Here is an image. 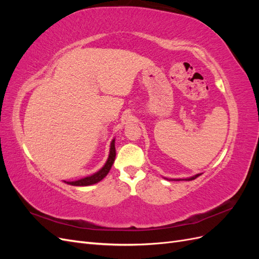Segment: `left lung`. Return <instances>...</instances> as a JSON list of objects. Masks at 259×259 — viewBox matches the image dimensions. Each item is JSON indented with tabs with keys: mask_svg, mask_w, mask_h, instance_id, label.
<instances>
[{
	"mask_svg": "<svg viewBox=\"0 0 259 259\" xmlns=\"http://www.w3.org/2000/svg\"><path fill=\"white\" fill-rule=\"evenodd\" d=\"M201 174H197L195 176H193V177H190V178H187V179H183V180H193V179H195L197 177H199ZM177 180H182V179H177Z\"/></svg>",
	"mask_w": 259,
	"mask_h": 259,
	"instance_id": "8db88e82",
	"label": "left lung"
}]
</instances>
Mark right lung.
I'll list each match as a JSON object with an SVG mask.
<instances>
[{
  "label": "right lung",
  "mask_w": 259,
  "mask_h": 259,
  "mask_svg": "<svg viewBox=\"0 0 259 259\" xmlns=\"http://www.w3.org/2000/svg\"><path fill=\"white\" fill-rule=\"evenodd\" d=\"M114 159H115V147H114V140H112L111 146H110V153H109V158L103 168L98 170L97 173H95L92 176L85 177L80 180H76V182H67V184L72 185V186H90V185H94V184L100 182V180L104 179L107 176V174L109 173V170H110L112 164L114 162Z\"/></svg>",
  "instance_id": "obj_1"
}]
</instances>
